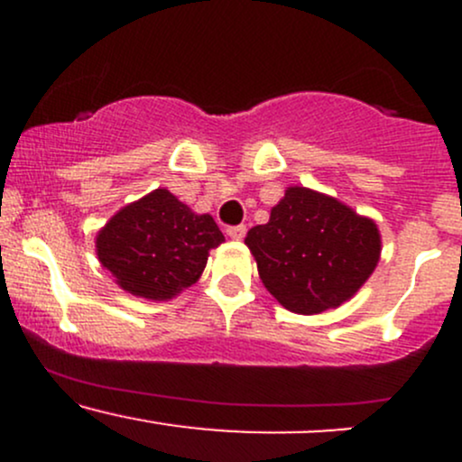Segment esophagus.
Returning <instances> with one entry per match:
<instances>
[{
  "instance_id": "1",
  "label": "esophagus",
  "mask_w": 462,
  "mask_h": 462,
  "mask_svg": "<svg viewBox=\"0 0 462 462\" xmlns=\"http://www.w3.org/2000/svg\"><path fill=\"white\" fill-rule=\"evenodd\" d=\"M227 236H230V238H235V241H241V238L243 236H245V232H247V227L245 226H230V227H227Z\"/></svg>"
}]
</instances>
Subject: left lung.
<instances>
[{
    "label": "left lung",
    "instance_id": "left-lung-1",
    "mask_svg": "<svg viewBox=\"0 0 462 462\" xmlns=\"http://www.w3.org/2000/svg\"><path fill=\"white\" fill-rule=\"evenodd\" d=\"M245 243L269 293L300 315L341 306L367 282L380 258L374 221L304 187L286 190L269 224L252 227Z\"/></svg>",
    "mask_w": 462,
    "mask_h": 462
}]
</instances>
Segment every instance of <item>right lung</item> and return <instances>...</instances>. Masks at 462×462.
I'll return each instance as SVG.
<instances>
[{"mask_svg": "<svg viewBox=\"0 0 462 462\" xmlns=\"http://www.w3.org/2000/svg\"><path fill=\"white\" fill-rule=\"evenodd\" d=\"M221 241L213 217L195 215L167 189H156L106 224L97 256L128 293L171 300L199 278Z\"/></svg>", "mask_w": 462, "mask_h": 462, "instance_id": "obj_1", "label": "right lung"}]
</instances>
